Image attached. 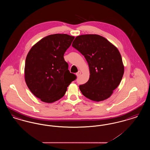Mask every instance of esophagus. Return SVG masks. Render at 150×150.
Returning <instances> with one entry per match:
<instances>
[{
	"mask_svg": "<svg viewBox=\"0 0 150 150\" xmlns=\"http://www.w3.org/2000/svg\"><path fill=\"white\" fill-rule=\"evenodd\" d=\"M76 75H77V76H79L81 75V71H79L76 74Z\"/></svg>",
	"mask_w": 150,
	"mask_h": 150,
	"instance_id": "esophagus-1",
	"label": "esophagus"
}]
</instances>
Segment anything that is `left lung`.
<instances>
[{"label": "left lung", "mask_w": 150, "mask_h": 150, "mask_svg": "<svg viewBox=\"0 0 150 150\" xmlns=\"http://www.w3.org/2000/svg\"><path fill=\"white\" fill-rule=\"evenodd\" d=\"M72 46L84 56L89 67L88 81L79 86L82 94L97 102L109 98L120 83L124 71L119 51L96 34L78 36Z\"/></svg>", "instance_id": "8db88e82"}]
</instances>
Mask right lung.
<instances>
[{
    "instance_id": "1",
    "label": "right lung",
    "mask_w": 150,
    "mask_h": 150,
    "mask_svg": "<svg viewBox=\"0 0 150 150\" xmlns=\"http://www.w3.org/2000/svg\"><path fill=\"white\" fill-rule=\"evenodd\" d=\"M74 37L56 34L47 36L30 50L25 61V78L29 89L44 102L61 98L76 76L70 73L64 52Z\"/></svg>"
}]
</instances>
